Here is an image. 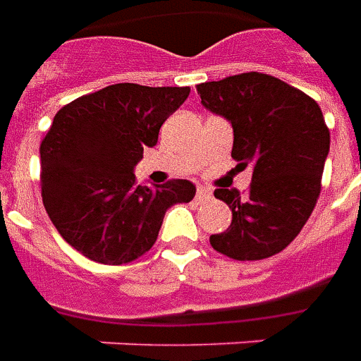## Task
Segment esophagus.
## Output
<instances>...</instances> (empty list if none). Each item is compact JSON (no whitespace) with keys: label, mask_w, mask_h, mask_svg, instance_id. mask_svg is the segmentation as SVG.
<instances>
[{"label":"esophagus","mask_w":361,"mask_h":361,"mask_svg":"<svg viewBox=\"0 0 361 361\" xmlns=\"http://www.w3.org/2000/svg\"><path fill=\"white\" fill-rule=\"evenodd\" d=\"M211 197H212L211 189L203 188V185H199V188H197V193H195L197 201H209Z\"/></svg>","instance_id":"1"}]
</instances>
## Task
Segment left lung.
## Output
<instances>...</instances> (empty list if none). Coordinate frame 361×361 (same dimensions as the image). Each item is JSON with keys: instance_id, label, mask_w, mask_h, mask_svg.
I'll return each instance as SVG.
<instances>
[{"instance_id": "obj_1", "label": "left lung", "mask_w": 361, "mask_h": 361, "mask_svg": "<svg viewBox=\"0 0 361 361\" xmlns=\"http://www.w3.org/2000/svg\"><path fill=\"white\" fill-rule=\"evenodd\" d=\"M201 104L232 123V158L253 164L250 193L214 189L232 209L211 245L238 261L280 253L300 234L321 193L331 135L319 104L276 77L242 73L197 85Z\"/></svg>"}]
</instances>
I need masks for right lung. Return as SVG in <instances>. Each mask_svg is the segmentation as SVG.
Masks as SVG:
<instances>
[{
	"instance_id": "1",
	"label": "right lung",
	"mask_w": 361,
	"mask_h": 361,
	"mask_svg": "<svg viewBox=\"0 0 361 361\" xmlns=\"http://www.w3.org/2000/svg\"><path fill=\"white\" fill-rule=\"evenodd\" d=\"M189 87L119 82L81 96L56 114L40 145V183L48 216L85 257L123 265L154 245L166 211L189 203L195 185L172 180L137 185L133 168L154 147Z\"/></svg>"
}]
</instances>
